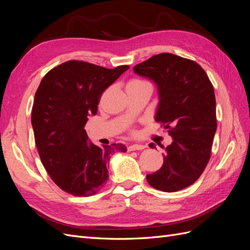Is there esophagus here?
Returning <instances> with one entry per match:
<instances>
[{
	"mask_svg": "<svg viewBox=\"0 0 250 250\" xmlns=\"http://www.w3.org/2000/svg\"><path fill=\"white\" fill-rule=\"evenodd\" d=\"M146 146L144 145H138V144H134V145H131L128 147V151H135V150H143L145 149Z\"/></svg>",
	"mask_w": 250,
	"mask_h": 250,
	"instance_id": "1",
	"label": "esophagus"
}]
</instances>
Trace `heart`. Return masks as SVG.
Listing matches in <instances>:
<instances>
[{
	"instance_id": "obj_1",
	"label": "heart",
	"mask_w": 250,
	"mask_h": 250,
	"mask_svg": "<svg viewBox=\"0 0 250 250\" xmlns=\"http://www.w3.org/2000/svg\"><path fill=\"white\" fill-rule=\"evenodd\" d=\"M144 83H147L142 79H139V78H133L131 79L129 82H128L127 85H132V86H135V85H141V84H144Z\"/></svg>"
}]
</instances>
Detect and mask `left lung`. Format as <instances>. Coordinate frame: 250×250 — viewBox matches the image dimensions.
<instances>
[{
	"label": "left lung",
	"instance_id": "obj_1",
	"mask_svg": "<svg viewBox=\"0 0 250 250\" xmlns=\"http://www.w3.org/2000/svg\"><path fill=\"white\" fill-rule=\"evenodd\" d=\"M133 71L157 84L155 121L173 138L162 168L147 175L148 184L164 192L183 190L200 177L210 158L217 129L213 84L197 62L171 53L150 57Z\"/></svg>",
	"mask_w": 250,
	"mask_h": 250
}]
</instances>
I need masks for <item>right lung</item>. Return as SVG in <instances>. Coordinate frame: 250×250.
Here are the masks:
<instances>
[{
    "mask_svg": "<svg viewBox=\"0 0 250 250\" xmlns=\"http://www.w3.org/2000/svg\"><path fill=\"white\" fill-rule=\"evenodd\" d=\"M129 65L106 69L69 60L44 75L37 88L31 122L41 161L52 180L73 196H92L108 180L107 163L123 144L102 148L87 142L84 126L101 96Z\"/></svg>",
    "mask_w": 250,
    "mask_h": 250,
    "instance_id": "obj_1",
    "label": "right lung"
}]
</instances>
